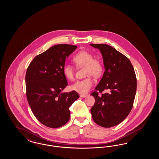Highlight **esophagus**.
<instances>
[{"mask_svg":"<svg viewBox=\"0 0 159 159\" xmlns=\"http://www.w3.org/2000/svg\"><path fill=\"white\" fill-rule=\"evenodd\" d=\"M87 94H80V97H82V98H84V97H87Z\"/></svg>","mask_w":159,"mask_h":159,"instance_id":"esophagus-1","label":"esophagus"}]
</instances>
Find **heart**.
I'll return each instance as SVG.
<instances>
[{"mask_svg": "<svg viewBox=\"0 0 159 159\" xmlns=\"http://www.w3.org/2000/svg\"><path fill=\"white\" fill-rule=\"evenodd\" d=\"M92 53L86 51H80L72 58V61L77 67L84 68V75L88 76L82 80H78L71 86V89L80 94H85L89 91L95 83L91 76L98 78L104 71V65L101 60L93 58ZM63 74L68 80H73L75 77L74 68L69 65L63 67Z\"/></svg>", "mask_w": 159, "mask_h": 159, "instance_id": "1", "label": "heart"}]
</instances>
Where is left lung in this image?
I'll return each mask as SVG.
<instances>
[{
  "label": "left lung",
  "mask_w": 159,
  "mask_h": 159,
  "mask_svg": "<svg viewBox=\"0 0 159 159\" xmlns=\"http://www.w3.org/2000/svg\"><path fill=\"white\" fill-rule=\"evenodd\" d=\"M99 49L106 70L95 91L91 95L95 102L91 108L92 119L99 126L111 128L123 121L130 112L136 94V77L128 58L112 46L90 44ZM107 92L99 96V92Z\"/></svg>",
  "instance_id": "left-lung-1"
}]
</instances>
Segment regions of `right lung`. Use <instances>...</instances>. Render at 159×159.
<instances>
[{
    "label": "right lung",
    "mask_w": 159,
    "mask_h": 159,
    "mask_svg": "<svg viewBox=\"0 0 159 159\" xmlns=\"http://www.w3.org/2000/svg\"><path fill=\"white\" fill-rule=\"evenodd\" d=\"M77 46H53L34 57L25 75L26 96L31 110L46 126L58 128L68 122L70 107L79 98L76 91L62 93L67 86L63 74L66 60Z\"/></svg>",
    "instance_id": "add662e5"
}]
</instances>
